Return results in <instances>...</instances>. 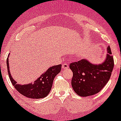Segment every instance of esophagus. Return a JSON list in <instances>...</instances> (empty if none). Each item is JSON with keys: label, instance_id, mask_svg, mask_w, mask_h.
I'll return each mask as SVG.
<instances>
[{"label": "esophagus", "instance_id": "esophagus-1", "mask_svg": "<svg viewBox=\"0 0 121 121\" xmlns=\"http://www.w3.org/2000/svg\"><path fill=\"white\" fill-rule=\"evenodd\" d=\"M69 68V65L67 63H63V65H62V69L63 70H65V69H67Z\"/></svg>", "mask_w": 121, "mask_h": 121}]
</instances>
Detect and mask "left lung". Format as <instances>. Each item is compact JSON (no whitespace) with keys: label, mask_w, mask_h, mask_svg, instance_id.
<instances>
[{"label":"left lung","mask_w":121,"mask_h":121,"mask_svg":"<svg viewBox=\"0 0 121 121\" xmlns=\"http://www.w3.org/2000/svg\"><path fill=\"white\" fill-rule=\"evenodd\" d=\"M102 64H94L86 59L71 63L70 69L73 76L71 85L80 96L86 97L99 93L108 82L114 67V61L109 46Z\"/></svg>","instance_id":"left-lung-1"}]
</instances>
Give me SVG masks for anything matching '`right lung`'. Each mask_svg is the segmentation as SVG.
<instances>
[{"mask_svg": "<svg viewBox=\"0 0 121 121\" xmlns=\"http://www.w3.org/2000/svg\"><path fill=\"white\" fill-rule=\"evenodd\" d=\"M8 57L6 63L8 67V74L10 82L13 85L14 87L22 95L26 98L31 99H41L46 97L50 93L51 89L52 83L54 77L58 74L61 69V65H53L49 68L44 73L41 75L33 83H31L27 84H17V82L13 78L10 73Z\"/></svg>", "mask_w": 121, "mask_h": 121, "instance_id": "add662e5", "label": "right lung"}]
</instances>
